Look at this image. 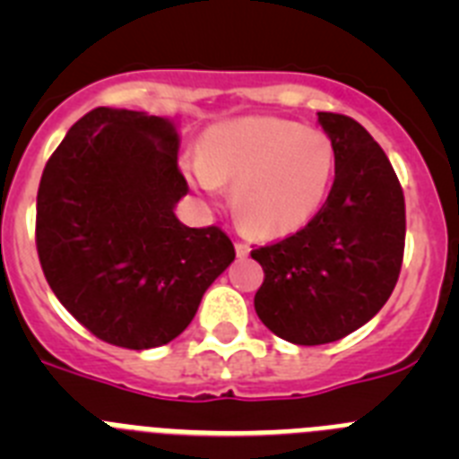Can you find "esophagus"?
<instances>
[{
    "mask_svg": "<svg viewBox=\"0 0 459 459\" xmlns=\"http://www.w3.org/2000/svg\"><path fill=\"white\" fill-rule=\"evenodd\" d=\"M234 248H237V255H238V257H246V255L250 253V246H248V243H243V241H237V243H234Z\"/></svg>",
    "mask_w": 459,
    "mask_h": 459,
    "instance_id": "34e87169",
    "label": "esophagus"
}]
</instances>
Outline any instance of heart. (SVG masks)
<instances>
[{"mask_svg": "<svg viewBox=\"0 0 459 459\" xmlns=\"http://www.w3.org/2000/svg\"><path fill=\"white\" fill-rule=\"evenodd\" d=\"M333 174L331 137L278 117L213 126L202 137L200 158L188 163V179L202 193L232 186L234 213L262 237L306 225L326 200Z\"/></svg>", "mask_w": 459, "mask_h": 459, "instance_id": "obj_1", "label": "heart"}]
</instances>
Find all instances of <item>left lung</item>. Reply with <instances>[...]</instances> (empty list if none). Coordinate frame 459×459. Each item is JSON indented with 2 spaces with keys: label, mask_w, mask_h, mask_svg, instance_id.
Returning a JSON list of instances; mask_svg holds the SVG:
<instances>
[{
  "label": "left lung",
  "mask_w": 459,
  "mask_h": 459,
  "mask_svg": "<svg viewBox=\"0 0 459 459\" xmlns=\"http://www.w3.org/2000/svg\"><path fill=\"white\" fill-rule=\"evenodd\" d=\"M335 147L326 202L296 234L255 248L264 269L255 310L294 344H326L370 322L404 257V195L391 160L351 117L317 112Z\"/></svg>",
  "instance_id": "obj_1"
}]
</instances>
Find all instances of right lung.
Segmentation results:
<instances>
[{"label": "right lung", "mask_w": 459, "mask_h": 459, "mask_svg": "<svg viewBox=\"0 0 459 459\" xmlns=\"http://www.w3.org/2000/svg\"><path fill=\"white\" fill-rule=\"evenodd\" d=\"M169 119L96 108L71 126L40 177L36 250L48 285L89 333L152 350L184 333L234 262L221 227L174 216L188 193Z\"/></svg>", "instance_id": "obj_1"}]
</instances>
